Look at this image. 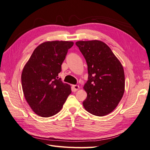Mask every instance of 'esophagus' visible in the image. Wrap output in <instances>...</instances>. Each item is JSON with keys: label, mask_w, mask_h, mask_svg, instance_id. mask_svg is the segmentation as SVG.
Wrapping results in <instances>:
<instances>
[{"label": "esophagus", "mask_w": 150, "mask_h": 150, "mask_svg": "<svg viewBox=\"0 0 150 150\" xmlns=\"http://www.w3.org/2000/svg\"><path fill=\"white\" fill-rule=\"evenodd\" d=\"M72 91H74V92H76L79 88V85H72Z\"/></svg>", "instance_id": "esophagus-1"}]
</instances>
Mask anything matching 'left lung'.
<instances>
[{"mask_svg":"<svg viewBox=\"0 0 150 150\" xmlns=\"http://www.w3.org/2000/svg\"><path fill=\"white\" fill-rule=\"evenodd\" d=\"M76 45L88 66V81L83 86L87 93L83 102L84 108L96 116L108 115L117 107L125 92V72L121 63L102 41H78Z\"/></svg>","mask_w":150,"mask_h":150,"instance_id":"8db88e82","label":"left lung"}]
</instances>
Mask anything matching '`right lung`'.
<instances>
[{
  "label": "right lung",
  "mask_w": 150,
  "mask_h": 150,
  "mask_svg": "<svg viewBox=\"0 0 150 150\" xmlns=\"http://www.w3.org/2000/svg\"><path fill=\"white\" fill-rule=\"evenodd\" d=\"M74 42L48 41L36 47L22 72V91L36 114L51 117L63 107L71 88L58 79L68 50Z\"/></svg>",
  "instance_id": "1"
}]
</instances>
